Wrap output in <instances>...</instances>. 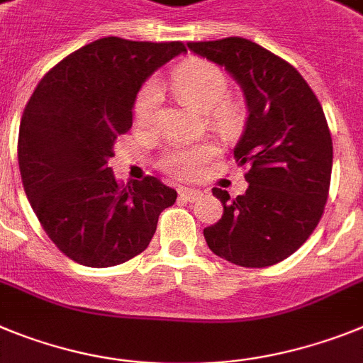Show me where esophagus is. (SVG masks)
Here are the masks:
<instances>
[{"label": "esophagus", "mask_w": 363, "mask_h": 363, "mask_svg": "<svg viewBox=\"0 0 363 363\" xmlns=\"http://www.w3.org/2000/svg\"><path fill=\"white\" fill-rule=\"evenodd\" d=\"M179 194H181L186 201H197L199 197H203V191L194 190V188H181Z\"/></svg>", "instance_id": "1"}]
</instances>
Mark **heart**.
<instances>
[{
    "label": "heart",
    "mask_w": 363,
    "mask_h": 363,
    "mask_svg": "<svg viewBox=\"0 0 363 363\" xmlns=\"http://www.w3.org/2000/svg\"><path fill=\"white\" fill-rule=\"evenodd\" d=\"M172 86L186 104L208 111V118L217 129H228L238 121L239 107L234 100H225L228 91L226 72L203 58H190L179 65L172 74ZM162 93L157 80L146 82L138 91L133 104V115L137 124L153 125L159 118ZM217 153L216 144L203 143L195 146H175L162 157L164 172L179 179H191L203 172L204 164Z\"/></svg>",
    "instance_id": "obj_1"
}]
</instances>
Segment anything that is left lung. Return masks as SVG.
<instances>
[{
    "label": "left lung",
    "mask_w": 363,
    "mask_h": 363,
    "mask_svg": "<svg viewBox=\"0 0 363 363\" xmlns=\"http://www.w3.org/2000/svg\"><path fill=\"white\" fill-rule=\"evenodd\" d=\"M190 50L225 67L247 100V124L234 147L248 166L247 191L230 199L213 188L223 217L204 228L216 256L248 269L294 254L323 213L333 138L316 94L289 62L245 38L190 42Z\"/></svg>",
    "instance_id": "obj_1"
}]
</instances>
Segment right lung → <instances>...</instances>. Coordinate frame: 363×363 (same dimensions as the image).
<instances>
[{
    "label": "right lung",
    "instance_id": "1",
    "mask_svg": "<svg viewBox=\"0 0 363 363\" xmlns=\"http://www.w3.org/2000/svg\"><path fill=\"white\" fill-rule=\"evenodd\" d=\"M181 52L182 42L100 38L50 69L25 106L21 182L50 241L72 261L106 269L138 256L177 199L150 175L121 184L107 160L131 129L138 89Z\"/></svg>",
    "mask_w": 363,
    "mask_h": 363
}]
</instances>
